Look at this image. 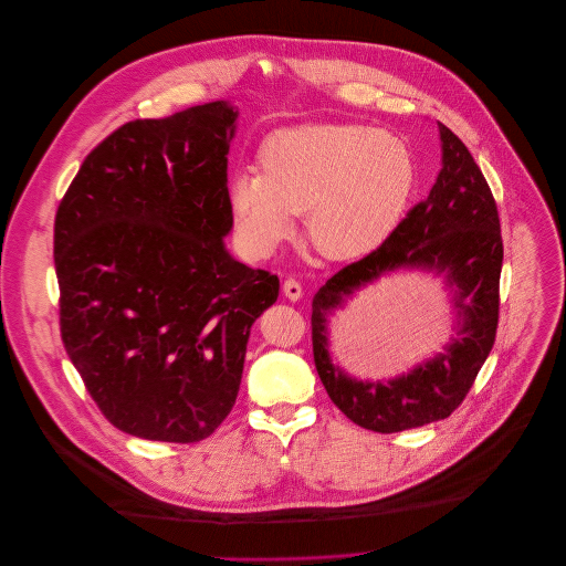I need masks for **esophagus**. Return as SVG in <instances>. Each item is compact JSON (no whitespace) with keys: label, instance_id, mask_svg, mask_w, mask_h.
I'll use <instances>...</instances> for the list:
<instances>
[{"label":"esophagus","instance_id":"esophagus-1","mask_svg":"<svg viewBox=\"0 0 566 566\" xmlns=\"http://www.w3.org/2000/svg\"><path fill=\"white\" fill-rule=\"evenodd\" d=\"M283 294L290 298V301H298L303 296V285L296 281V279H285L283 281Z\"/></svg>","mask_w":566,"mask_h":566}]
</instances>
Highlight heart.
<instances>
[{
    "label": "heart",
    "instance_id": "1",
    "mask_svg": "<svg viewBox=\"0 0 566 566\" xmlns=\"http://www.w3.org/2000/svg\"><path fill=\"white\" fill-rule=\"evenodd\" d=\"M418 167L403 137L366 124H303L270 135L259 174L231 178L227 198L243 250L270 256L307 211V235L331 259L384 242L413 196Z\"/></svg>",
    "mask_w": 566,
    "mask_h": 566
}]
</instances>
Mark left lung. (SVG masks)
<instances>
[{
	"instance_id": "8db88e82",
	"label": "left lung",
	"mask_w": 566,
	"mask_h": 566,
	"mask_svg": "<svg viewBox=\"0 0 566 566\" xmlns=\"http://www.w3.org/2000/svg\"><path fill=\"white\" fill-rule=\"evenodd\" d=\"M442 169L429 196L413 205L390 238L333 274L312 303L314 361L328 399L355 424L397 433L449 418L473 388L499 324L503 240L494 196L480 165L444 124ZM397 266L444 273L459 287L461 335L444 354L388 385L357 382L327 355L325 318L346 295Z\"/></svg>"
}]
</instances>
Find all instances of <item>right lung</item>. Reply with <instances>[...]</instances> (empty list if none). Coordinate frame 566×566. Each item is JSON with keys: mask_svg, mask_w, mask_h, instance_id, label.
Wrapping results in <instances>:
<instances>
[{"mask_svg": "<svg viewBox=\"0 0 566 566\" xmlns=\"http://www.w3.org/2000/svg\"><path fill=\"white\" fill-rule=\"evenodd\" d=\"M238 111L209 102L113 130L54 222L61 337L117 429L200 442L231 413L250 326L279 276L224 248Z\"/></svg>", "mask_w": 566, "mask_h": 566, "instance_id": "right-lung-1", "label": "right lung"}]
</instances>
